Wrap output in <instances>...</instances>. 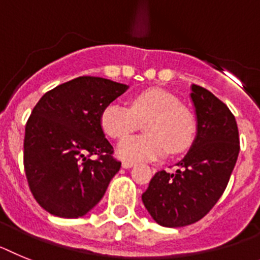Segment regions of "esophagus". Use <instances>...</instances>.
Returning a JSON list of instances; mask_svg holds the SVG:
<instances>
[{"mask_svg": "<svg viewBox=\"0 0 260 260\" xmlns=\"http://www.w3.org/2000/svg\"><path fill=\"white\" fill-rule=\"evenodd\" d=\"M133 165H135V164H132V162L124 161L123 164H121V166H123L124 169H131V168H133Z\"/></svg>", "mask_w": 260, "mask_h": 260, "instance_id": "34e87169", "label": "esophagus"}]
</instances>
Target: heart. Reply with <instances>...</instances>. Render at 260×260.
Here are the masks:
<instances>
[{"label": "heart", "instance_id": "1", "mask_svg": "<svg viewBox=\"0 0 260 260\" xmlns=\"http://www.w3.org/2000/svg\"><path fill=\"white\" fill-rule=\"evenodd\" d=\"M144 124L147 135L123 140L117 155L131 162L153 161L170 150L177 154L191 146L195 117L179 99L164 89L152 87L131 98L129 108L110 103L101 114V125L112 139L121 140Z\"/></svg>", "mask_w": 260, "mask_h": 260}]
</instances>
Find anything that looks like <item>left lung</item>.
I'll use <instances>...</instances> for the list:
<instances>
[{"label":"left lung","mask_w":260,"mask_h":260,"mask_svg":"<svg viewBox=\"0 0 260 260\" xmlns=\"http://www.w3.org/2000/svg\"><path fill=\"white\" fill-rule=\"evenodd\" d=\"M198 132L175 174L155 173L143 203L157 224L179 228L202 220L224 193L239 153L238 127L228 106L211 91L191 86Z\"/></svg>","instance_id":"obj_1"}]
</instances>
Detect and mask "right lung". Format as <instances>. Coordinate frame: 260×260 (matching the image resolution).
<instances>
[{
    "mask_svg": "<svg viewBox=\"0 0 260 260\" xmlns=\"http://www.w3.org/2000/svg\"><path fill=\"white\" fill-rule=\"evenodd\" d=\"M127 89L102 77L82 76L36 103L24 131L23 165L31 192L47 212L82 217L101 202L121 166L112 157L101 114Z\"/></svg>",
    "mask_w": 260,
    "mask_h": 260,
    "instance_id": "right-lung-1",
    "label": "right lung"
}]
</instances>
